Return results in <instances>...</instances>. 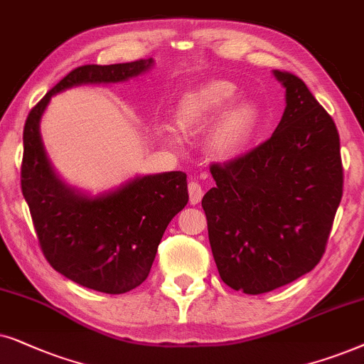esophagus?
Masks as SVG:
<instances>
[{"label": "esophagus", "mask_w": 364, "mask_h": 364, "mask_svg": "<svg viewBox=\"0 0 364 364\" xmlns=\"http://www.w3.org/2000/svg\"><path fill=\"white\" fill-rule=\"evenodd\" d=\"M188 191H190V203L191 205H198L203 198V188L198 185V183L191 181L190 186H188Z\"/></svg>", "instance_id": "esophagus-1"}]
</instances>
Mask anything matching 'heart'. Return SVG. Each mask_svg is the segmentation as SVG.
<instances>
[{
	"mask_svg": "<svg viewBox=\"0 0 364 364\" xmlns=\"http://www.w3.org/2000/svg\"><path fill=\"white\" fill-rule=\"evenodd\" d=\"M236 95L238 86L228 80H211L188 91L179 98L174 114L178 129L183 133L201 132L221 114ZM259 121L261 108L253 98L232 103L210 134L211 153L220 159L235 158L253 139Z\"/></svg>",
	"mask_w": 364,
	"mask_h": 364,
	"instance_id": "b5f03b06",
	"label": "heart"
}]
</instances>
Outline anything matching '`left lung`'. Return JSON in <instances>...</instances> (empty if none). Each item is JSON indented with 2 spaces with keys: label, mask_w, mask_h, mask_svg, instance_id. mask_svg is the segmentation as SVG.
Listing matches in <instances>:
<instances>
[{
  "label": "left lung",
  "mask_w": 364,
  "mask_h": 364,
  "mask_svg": "<svg viewBox=\"0 0 364 364\" xmlns=\"http://www.w3.org/2000/svg\"><path fill=\"white\" fill-rule=\"evenodd\" d=\"M287 108L268 141L213 164L203 196L213 258L228 287L261 294L319 263L343 196L340 134L308 86L273 71Z\"/></svg>",
  "instance_id": "left-lung-1"
}]
</instances>
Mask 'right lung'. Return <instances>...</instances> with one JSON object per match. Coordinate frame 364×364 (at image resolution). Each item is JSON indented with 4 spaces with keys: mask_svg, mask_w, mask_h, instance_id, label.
<instances>
[{
    "mask_svg": "<svg viewBox=\"0 0 364 364\" xmlns=\"http://www.w3.org/2000/svg\"><path fill=\"white\" fill-rule=\"evenodd\" d=\"M153 66L148 58L76 68L30 111L24 124L21 190L43 255L58 273L95 291L121 294L148 278L164 230L188 205L186 174H136L96 195L80 190L53 168L41 139V118L53 96L63 91L126 83Z\"/></svg>",
    "mask_w": 364,
    "mask_h": 364,
    "instance_id": "right-lung-1",
    "label": "right lung"
}]
</instances>
